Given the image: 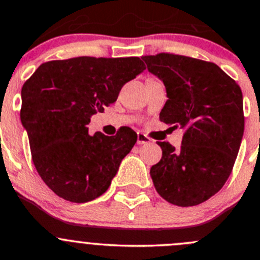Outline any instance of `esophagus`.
<instances>
[{
    "instance_id": "esophagus-1",
    "label": "esophagus",
    "mask_w": 260,
    "mask_h": 260,
    "mask_svg": "<svg viewBox=\"0 0 260 260\" xmlns=\"http://www.w3.org/2000/svg\"><path fill=\"white\" fill-rule=\"evenodd\" d=\"M151 142V138L147 137L145 133H137V144L138 145H146Z\"/></svg>"
}]
</instances>
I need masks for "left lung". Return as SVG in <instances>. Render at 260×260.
Returning <instances> with one entry per match:
<instances>
[{
	"instance_id": "obj_1",
	"label": "left lung",
	"mask_w": 260,
	"mask_h": 260,
	"mask_svg": "<svg viewBox=\"0 0 260 260\" xmlns=\"http://www.w3.org/2000/svg\"><path fill=\"white\" fill-rule=\"evenodd\" d=\"M142 60L166 84L160 122L183 129L179 149L157 142L163 155L150 176L168 203L199 205L223 187L234 168L244 135L241 88L214 62L171 52Z\"/></svg>"
}]
</instances>
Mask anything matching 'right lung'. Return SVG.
Listing matches in <instances>:
<instances>
[{
  "mask_svg": "<svg viewBox=\"0 0 260 260\" xmlns=\"http://www.w3.org/2000/svg\"><path fill=\"white\" fill-rule=\"evenodd\" d=\"M144 69L140 57L81 56L43 62L24 83L20 119L31 160L57 196L87 203L108 190L137 133L123 127L89 136L87 124Z\"/></svg>",
  "mask_w": 260,
  "mask_h": 260,
  "instance_id": "right-lung-1",
  "label": "right lung"
}]
</instances>
